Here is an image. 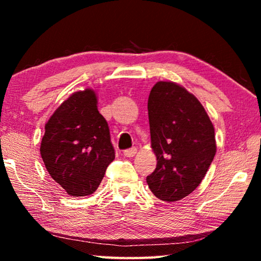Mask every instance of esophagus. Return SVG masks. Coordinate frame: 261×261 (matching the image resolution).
I'll return each instance as SVG.
<instances>
[{
    "instance_id": "esophagus-1",
    "label": "esophagus",
    "mask_w": 261,
    "mask_h": 261,
    "mask_svg": "<svg viewBox=\"0 0 261 261\" xmlns=\"http://www.w3.org/2000/svg\"><path fill=\"white\" fill-rule=\"evenodd\" d=\"M136 153H137V148L132 147V148H129V149H125L124 155L126 158H134L136 155Z\"/></svg>"
}]
</instances>
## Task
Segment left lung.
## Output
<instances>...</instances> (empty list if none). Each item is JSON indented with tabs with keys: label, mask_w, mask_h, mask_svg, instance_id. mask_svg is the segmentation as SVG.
Here are the masks:
<instances>
[{
	"label": "left lung",
	"mask_w": 261,
	"mask_h": 261,
	"mask_svg": "<svg viewBox=\"0 0 261 261\" xmlns=\"http://www.w3.org/2000/svg\"><path fill=\"white\" fill-rule=\"evenodd\" d=\"M156 168L146 182L167 202L183 199L201 183L216 153L214 126L196 96L173 82H158L148 96Z\"/></svg>",
	"instance_id": "obj_1"
}]
</instances>
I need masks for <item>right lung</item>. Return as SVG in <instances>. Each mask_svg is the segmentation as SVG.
Listing matches in <instances>:
<instances>
[{"label":"right lung","mask_w":261,"mask_h":261,"mask_svg":"<svg viewBox=\"0 0 261 261\" xmlns=\"http://www.w3.org/2000/svg\"><path fill=\"white\" fill-rule=\"evenodd\" d=\"M95 92H76L46 123L40 154L51 178L69 196L95 192L115 159L108 123L98 110Z\"/></svg>","instance_id":"obj_1"}]
</instances>
